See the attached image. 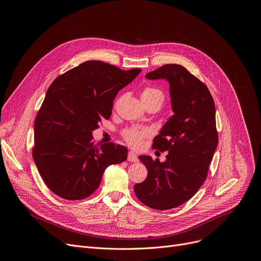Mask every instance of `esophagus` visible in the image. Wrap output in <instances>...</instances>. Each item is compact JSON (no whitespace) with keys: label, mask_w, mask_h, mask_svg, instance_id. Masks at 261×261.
<instances>
[{"label":"esophagus","mask_w":261,"mask_h":261,"mask_svg":"<svg viewBox=\"0 0 261 261\" xmlns=\"http://www.w3.org/2000/svg\"><path fill=\"white\" fill-rule=\"evenodd\" d=\"M128 161H130V162H138V157H137V155L134 153V152H132V151H130L129 153H128Z\"/></svg>","instance_id":"obj_1"}]
</instances>
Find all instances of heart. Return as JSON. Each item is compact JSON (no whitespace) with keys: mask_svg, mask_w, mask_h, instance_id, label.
I'll return each instance as SVG.
<instances>
[{"mask_svg":"<svg viewBox=\"0 0 261 261\" xmlns=\"http://www.w3.org/2000/svg\"><path fill=\"white\" fill-rule=\"evenodd\" d=\"M165 96L163 92L154 87H146L141 92V100L145 104V106L153 103H159L160 105H162ZM148 135H150V131L147 129L139 130L136 128H129L123 131V137L125 141L134 148H139L142 145L143 139Z\"/></svg>","mask_w":261,"mask_h":261,"instance_id":"1","label":"heart"}]
</instances>
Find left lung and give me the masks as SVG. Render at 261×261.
Listing matches in <instances>:
<instances>
[{
	"label": "left lung",
	"mask_w": 261,
	"mask_h": 261,
	"mask_svg": "<svg viewBox=\"0 0 261 261\" xmlns=\"http://www.w3.org/2000/svg\"><path fill=\"white\" fill-rule=\"evenodd\" d=\"M145 77L168 81L174 115L152 145L168 152L166 160L139 156L147 176L134 186V192L146 206L165 211L188 201L207 176L218 144L216 109L207 87L180 65H164Z\"/></svg>",
	"instance_id": "left-lung-1"
}]
</instances>
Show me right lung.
<instances>
[{
	"label": "right lung",
	"mask_w": 261,
	"mask_h": 261,
	"mask_svg": "<svg viewBox=\"0 0 261 261\" xmlns=\"http://www.w3.org/2000/svg\"><path fill=\"white\" fill-rule=\"evenodd\" d=\"M140 71L88 61L50 85L35 120L32 154L55 194L67 200L85 199L97 190L106 167L127 160V147L95 144L92 131L110 118L117 94Z\"/></svg>",
	"instance_id": "right-lung-1"
}]
</instances>
